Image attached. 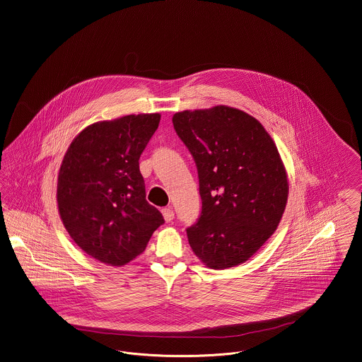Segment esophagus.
<instances>
[{"label":"esophagus","instance_id":"34e87169","mask_svg":"<svg viewBox=\"0 0 362 362\" xmlns=\"http://www.w3.org/2000/svg\"><path fill=\"white\" fill-rule=\"evenodd\" d=\"M161 213H163V217H164V220H165L167 223L173 221V218H175V213H173V210L171 207H165V209H163V210H161Z\"/></svg>","mask_w":362,"mask_h":362}]
</instances>
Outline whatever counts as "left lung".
Returning <instances> with one entry per match:
<instances>
[{
  "instance_id": "8db88e82",
  "label": "left lung",
  "mask_w": 362,
  "mask_h": 362,
  "mask_svg": "<svg viewBox=\"0 0 362 362\" xmlns=\"http://www.w3.org/2000/svg\"><path fill=\"white\" fill-rule=\"evenodd\" d=\"M173 123L199 179L202 211L187 228L189 245L210 269L239 266L274 233L288 202L276 144L258 119L228 105L176 112Z\"/></svg>"
}]
</instances>
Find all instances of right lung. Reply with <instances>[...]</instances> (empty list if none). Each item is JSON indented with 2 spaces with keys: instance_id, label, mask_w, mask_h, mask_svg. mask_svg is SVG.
I'll return each instance as SVG.
<instances>
[{
  "instance_id": "obj_1",
  "label": "right lung",
  "mask_w": 362,
  "mask_h": 362,
  "mask_svg": "<svg viewBox=\"0 0 362 362\" xmlns=\"http://www.w3.org/2000/svg\"><path fill=\"white\" fill-rule=\"evenodd\" d=\"M158 123L160 114L92 123L64 156L57 183L61 220L73 241L105 264L137 258L164 224L146 201L138 163Z\"/></svg>"
}]
</instances>
